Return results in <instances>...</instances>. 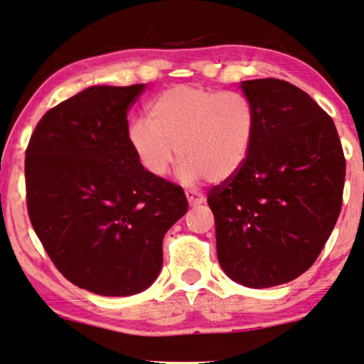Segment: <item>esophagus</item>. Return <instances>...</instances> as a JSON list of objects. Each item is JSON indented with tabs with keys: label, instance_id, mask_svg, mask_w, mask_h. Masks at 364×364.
I'll list each match as a JSON object with an SVG mask.
<instances>
[{
	"label": "esophagus",
	"instance_id": "1",
	"mask_svg": "<svg viewBox=\"0 0 364 364\" xmlns=\"http://www.w3.org/2000/svg\"><path fill=\"white\" fill-rule=\"evenodd\" d=\"M185 195H186V198H188V203H190L191 207H196V205H201L205 201V196L201 195L200 191L186 190Z\"/></svg>",
	"mask_w": 364,
	"mask_h": 364
}]
</instances>
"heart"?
Segmentation results:
<instances>
[{
	"instance_id": "1",
	"label": "heart",
	"mask_w": 364,
	"mask_h": 364,
	"mask_svg": "<svg viewBox=\"0 0 364 364\" xmlns=\"http://www.w3.org/2000/svg\"><path fill=\"white\" fill-rule=\"evenodd\" d=\"M130 147L151 176L163 178L174 161L185 183L230 179L246 164L256 135V112L244 95L176 86L152 100L147 122L127 130Z\"/></svg>"
}]
</instances>
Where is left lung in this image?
<instances>
[{
    "instance_id": "1",
    "label": "left lung",
    "mask_w": 364,
    "mask_h": 364,
    "mask_svg": "<svg viewBox=\"0 0 364 364\" xmlns=\"http://www.w3.org/2000/svg\"><path fill=\"white\" fill-rule=\"evenodd\" d=\"M256 112L246 164L213 186L217 256L234 282L269 288L314 264L343 205L346 159L332 118L291 82L251 80Z\"/></svg>"
}]
</instances>
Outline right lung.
I'll return each mask as SVG.
<instances>
[{
  "label": "right lung",
  "instance_id": "1",
  "mask_svg": "<svg viewBox=\"0 0 364 364\" xmlns=\"http://www.w3.org/2000/svg\"><path fill=\"white\" fill-rule=\"evenodd\" d=\"M146 85L91 86L41 118L25 152L27 208L55 268L103 296L144 291L163 268L164 234L186 213L181 186L130 147L129 108Z\"/></svg>",
  "mask_w": 364,
  "mask_h": 364
}]
</instances>
